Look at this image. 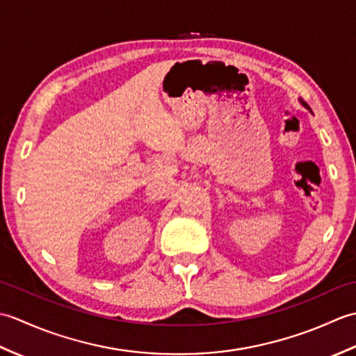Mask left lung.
<instances>
[{
  "label": "left lung",
  "instance_id": "left-lung-1",
  "mask_svg": "<svg viewBox=\"0 0 356 356\" xmlns=\"http://www.w3.org/2000/svg\"><path fill=\"white\" fill-rule=\"evenodd\" d=\"M300 102H301V105H303V107H306L307 110H311V107H309V105H307V104H306L303 99H300Z\"/></svg>",
  "mask_w": 356,
  "mask_h": 356
}]
</instances>
